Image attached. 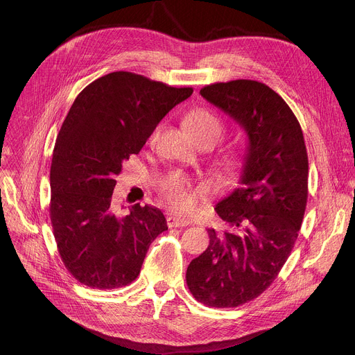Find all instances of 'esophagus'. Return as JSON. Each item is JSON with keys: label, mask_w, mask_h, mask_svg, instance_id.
Wrapping results in <instances>:
<instances>
[{"label": "esophagus", "mask_w": 355, "mask_h": 355, "mask_svg": "<svg viewBox=\"0 0 355 355\" xmlns=\"http://www.w3.org/2000/svg\"><path fill=\"white\" fill-rule=\"evenodd\" d=\"M167 225L168 227H184L189 225V219L185 216H175V215H168L167 216Z\"/></svg>", "instance_id": "esophagus-1"}]
</instances>
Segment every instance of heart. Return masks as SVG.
I'll return each instance as SVG.
<instances>
[{"mask_svg":"<svg viewBox=\"0 0 355 355\" xmlns=\"http://www.w3.org/2000/svg\"><path fill=\"white\" fill-rule=\"evenodd\" d=\"M185 125L189 133L198 140V143L215 144L223 133L220 119L207 108H193L185 116ZM160 128H157L150 136L153 143L159 137ZM162 191L173 208L188 209L192 204V185L189 180L181 173H171L162 182Z\"/></svg>","mask_w":355,"mask_h":355,"instance_id":"b5f03b06","label":"heart"}]
</instances>
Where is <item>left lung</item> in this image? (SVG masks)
I'll list each match as a JSON object with an SVG mask.
<instances>
[{"instance_id":"1","label":"left lung","mask_w":355,"mask_h":355,"mask_svg":"<svg viewBox=\"0 0 355 355\" xmlns=\"http://www.w3.org/2000/svg\"><path fill=\"white\" fill-rule=\"evenodd\" d=\"M247 135L240 187L215 208L220 229L187 268L193 297L236 308L278 277L297 239L308 202L309 163L300 125L285 101L254 80L215 83L199 92Z\"/></svg>"}]
</instances>
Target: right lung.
<instances>
[{
    "mask_svg": "<svg viewBox=\"0 0 355 355\" xmlns=\"http://www.w3.org/2000/svg\"><path fill=\"white\" fill-rule=\"evenodd\" d=\"M193 89L115 71L76 98L56 139L50 167V220L62 261L81 284L96 289L129 285L167 222L155 207L118 215L115 177L137 155L159 122Z\"/></svg>",
    "mask_w": 355,
    "mask_h": 355,
    "instance_id": "add662e5",
    "label": "right lung"
}]
</instances>
